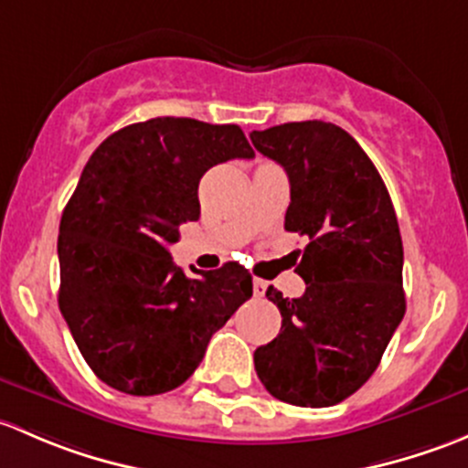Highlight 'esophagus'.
Instances as JSON below:
<instances>
[{"mask_svg":"<svg viewBox=\"0 0 468 468\" xmlns=\"http://www.w3.org/2000/svg\"><path fill=\"white\" fill-rule=\"evenodd\" d=\"M266 291H268V282H263V279H254V282H252L254 297H263V295H266Z\"/></svg>","mask_w":468,"mask_h":468,"instance_id":"esophagus-1","label":"esophagus"}]
</instances>
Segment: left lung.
<instances>
[{"label": "left lung", "instance_id": "obj_1", "mask_svg": "<svg viewBox=\"0 0 468 468\" xmlns=\"http://www.w3.org/2000/svg\"><path fill=\"white\" fill-rule=\"evenodd\" d=\"M250 139L291 182L283 228L308 239L295 268L304 295L266 291L282 329L254 351V369L279 401L335 406L367 383L406 313L397 214L367 153L335 123H282Z\"/></svg>", "mask_w": 468, "mask_h": 468}]
</instances>
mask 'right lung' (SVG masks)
Returning <instances> with one entry per match:
<instances>
[{
    "label": "right lung",
    "instance_id": "1",
    "mask_svg": "<svg viewBox=\"0 0 468 468\" xmlns=\"http://www.w3.org/2000/svg\"><path fill=\"white\" fill-rule=\"evenodd\" d=\"M234 157H254L234 123L157 117L110 134L85 164L60 218L58 306L110 388L176 389L252 297V274L236 261L186 274L166 248L200 218V177Z\"/></svg>",
    "mask_w": 468,
    "mask_h": 468
}]
</instances>
